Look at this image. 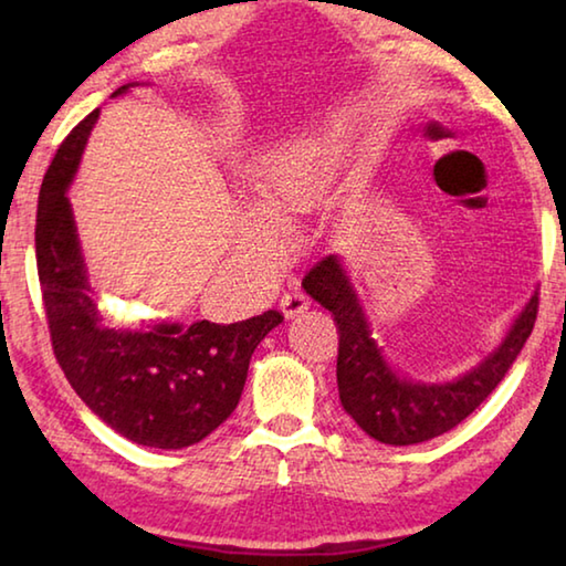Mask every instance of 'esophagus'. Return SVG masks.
Instances as JSON below:
<instances>
[{"label":"esophagus","mask_w":566,"mask_h":566,"mask_svg":"<svg viewBox=\"0 0 566 566\" xmlns=\"http://www.w3.org/2000/svg\"><path fill=\"white\" fill-rule=\"evenodd\" d=\"M280 310L286 319H294L300 317V314H304L306 310H310V296H306L304 292L300 290H292L286 292L282 300H280Z\"/></svg>","instance_id":"34e87169"}]
</instances>
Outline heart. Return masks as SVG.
<instances>
[{
	"label": "heart",
	"instance_id": "b5f03b06",
	"mask_svg": "<svg viewBox=\"0 0 566 566\" xmlns=\"http://www.w3.org/2000/svg\"><path fill=\"white\" fill-rule=\"evenodd\" d=\"M329 169L332 155L327 147L319 142H300L256 161L249 171V185L264 212L282 222L310 202ZM239 244L254 254L272 256L280 249V237L260 212L244 209L242 222H239Z\"/></svg>",
	"mask_w": 566,
	"mask_h": 566
}]
</instances>
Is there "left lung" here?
<instances>
[{
    "label": "left lung",
    "mask_w": 566,
    "mask_h": 566,
    "mask_svg": "<svg viewBox=\"0 0 566 566\" xmlns=\"http://www.w3.org/2000/svg\"><path fill=\"white\" fill-rule=\"evenodd\" d=\"M304 292L334 314L339 329L337 387L347 415L371 439L391 447L429 442L454 429L482 401L520 357L536 319L539 296L522 306L504 339L486 357L449 381L401 377L371 337L359 294L337 254H327L302 280Z\"/></svg>",
    "instance_id": "8db88e82"
}]
</instances>
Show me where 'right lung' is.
Instances as JSON below:
<instances>
[{"instance_id": "1", "label": "right lung", "mask_w": 566, "mask_h": 566, "mask_svg": "<svg viewBox=\"0 0 566 566\" xmlns=\"http://www.w3.org/2000/svg\"><path fill=\"white\" fill-rule=\"evenodd\" d=\"M132 87L139 84H124L112 97ZM97 119L94 109L62 142L36 205V270L54 357L80 399L114 432L142 447L185 449L237 409L256 344L284 317L270 310L234 324H104L66 197Z\"/></svg>"}]
</instances>
